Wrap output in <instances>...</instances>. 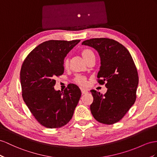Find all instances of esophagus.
<instances>
[{"label":"esophagus","instance_id":"1","mask_svg":"<svg viewBox=\"0 0 157 157\" xmlns=\"http://www.w3.org/2000/svg\"><path fill=\"white\" fill-rule=\"evenodd\" d=\"M81 91H82V94H86L87 93V91L85 89H81Z\"/></svg>","mask_w":157,"mask_h":157}]
</instances>
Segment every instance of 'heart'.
Masks as SVG:
<instances>
[{
	"label": "heart",
	"mask_w": 157,
	"mask_h": 157,
	"mask_svg": "<svg viewBox=\"0 0 157 157\" xmlns=\"http://www.w3.org/2000/svg\"><path fill=\"white\" fill-rule=\"evenodd\" d=\"M81 55L84 59V60L87 62L88 60L91 59H95V54L90 48H84L81 51ZM70 63V59L68 57H66L63 61V66L65 68L68 67ZM75 82L78 83L80 86H86L87 85V80L86 78L83 77L82 75H77L75 78Z\"/></svg>",
	"instance_id": "heart-1"
}]
</instances>
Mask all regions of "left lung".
Wrapping results in <instances>:
<instances>
[{
  "label": "left lung",
  "instance_id": "obj_1",
  "mask_svg": "<svg viewBox=\"0 0 157 157\" xmlns=\"http://www.w3.org/2000/svg\"><path fill=\"white\" fill-rule=\"evenodd\" d=\"M82 45L98 51L101 59L98 83H105L107 88L103 95L91 90L94 97L90 105L91 114L99 123L114 124L135 102L139 76L133 59L127 48L113 39L92 38L83 41Z\"/></svg>",
  "mask_w": 157,
  "mask_h": 157
}]
</instances>
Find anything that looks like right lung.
Listing matches in <instances>:
<instances>
[{"label":"right lung","instance_id":"obj_1","mask_svg":"<svg viewBox=\"0 0 157 157\" xmlns=\"http://www.w3.org/2000/svg\"><path fill=\"white\" fill-rule=\"evenodd\" d=\"M79 40H48L36 47L23 62L21 70L22 95L38 122L50 128L71 120L81 98L79 88L70 83L56 91V77L63 74V59Z\"/></svg>","mask_w":157,"mask_h":157}]
</instances>
